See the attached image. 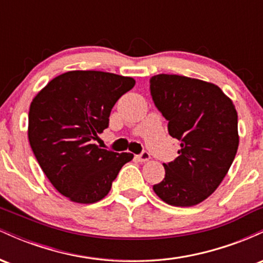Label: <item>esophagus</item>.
I'll use <instances>...</instances> for the list:
<instances>
[{"instance_id":"34e87169","label":"esophagus","mask_w":263,"mask_h":263,"mask_svg":"<svg viewBox=\"0 0 263 263\" xmlns=\"http://www.w3.org/2000/svg\"><path fill=\"white\" fill-rule=\"evenodd\" d=\"M136 158L138 159L140 162H148L151 159V155L148 152H146V151H143V152L141 153V155L136 156Z\"/></svg>"}]
</instances>
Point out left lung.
Wrapping results in <instances>:
<instances>
[{"label":"left lung","instance_id":"8db88e82","mask_svg":"<svg viewBox=\"0 0 263 263\" xmlns=\"http://www.w3.org/2000/svg\"><path fill=\"white\" fill-rule=\"evenodd\" d=\"M151 95L180 141L173 162L153 190L173 206H194L215 192L230 170L238 147L237 112L215 84L174 74L151 78Z\"/></svg>","mask_w":263,"mask_h":263}]
</instances>
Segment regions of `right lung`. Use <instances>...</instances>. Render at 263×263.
<instances>
[{"label": "right lung", "mask_w": 263, "mask_h": 263, "mask_svg": "<svg viewBox=\"0 0 263 263\" xmlns=\"http://www.w3.org/2000/svg\"><path fill=\"white\" fill-rule=\"evenodd\" d=\"M134 78L96 70L60 74L34 96L28 114L33 153L62 195L92 204L110 192L132 153L102 149L93 143L108 126L114 105L135 86Z\"/></svg>", "instance_id": "right-lung-1"}]
</instances>
